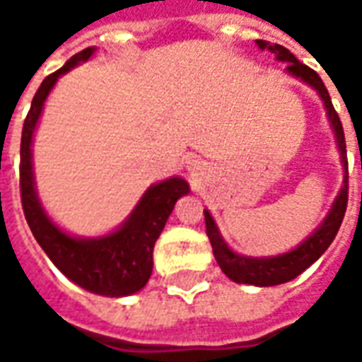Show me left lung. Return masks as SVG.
Wrapping results in <instances>:
<instances>
[{"label": "left lung", "instance_id": "left-lung-1", "mask_svg": "<svg viewBox=\"0 0 362 362\" xmlns=\"http://www.w3.org/2000/svg\"><path fill=\"white\" fill-rule=\"evenodd\" d=\"M256 42H258L262 50L267 48V50H272L277 56V59L287 62L288 74L300 77L303 81H306L318 90L322 100L326 104L327 116L332 119V126H334L335 137H337V147L341 151L343 166H347V151H345V134H343L341 119H339L337 112H335L332 98H329V93H327L324 81L320 79V75L308 66L300 64L281 44L269 46L266 40H256ZM347 182H349V174L345 176L341 192H339V196L335 199L334 207H332V211L326 217V221L322 223V227L306 243L300 244L298 248H295L293 252H287L283 256H275V258H244V256H238L233 250H228L227 244L223 243V238L219 236V230L215 227L209 211H204L205 233H207V238L211 243L213 254H215V259H217L221 269L227 273L228 279L236 281V283L259 285V287H272V285H279V283H287V281L295 279L296 275H300L306 267H310L326 252V248L332 244V240L337 235V230L341 227L345 209H347V199H349V184Z\"/></svg>", "mask_w": 362, "mask_h": 362}]
</instances>
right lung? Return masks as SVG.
I'll return each instance as SVG.
<instances>
[{"instance_id": "1", "label": "right lung", "mask_w": 362, "mask_h": 362, "mask_svg": "<svg viewBox=\"0 0 362 362\" xmlns=\"http://www.w3.org/2000/svg\"><path fill=\"white\" fill-rule=\"evenodd\" d=\"M93 52V48H85L75 54L66 66L48 75L36 90L21 135V204L36 243L42 246L54 266L66 277L96 295L126 296L147 285L153 272L155 243L165 228L168 215L173 213L176 199L188 194L189 188L188 182L182 178H168L157 186H151L124 227L114 235L95 240L71 238L46 217L36 199L33 184L30 143L35 126L42 112L44 100L59 75L69 71L79 62L89 59Z\"/></svg>"}]
</instances>
